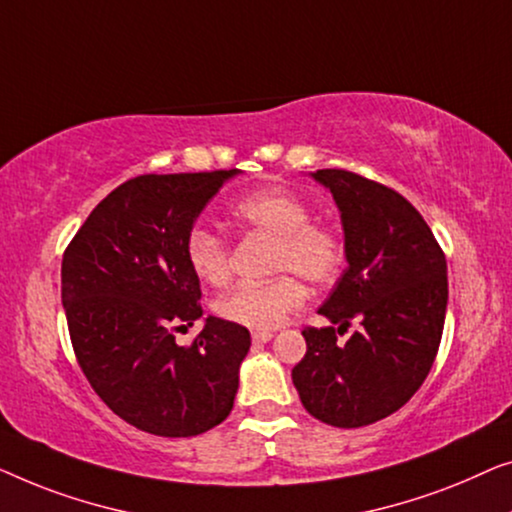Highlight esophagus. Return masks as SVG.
I'll return each mask as SVG.
<instances>
[{"label": "esophagus", "mask_w": 512, "mask_h": 512, "mask_svg": "<svg viewBox=\"0 0 512 512\" xmlns=\"http://www.w3.org/2000/svg\"><path fill=\"white\" fill-rule=\"evenodd\" d=\"M273 338V331H253V341L255 343H266Z\"/></svg>", "instance_id": "obj_1"}]
</instances>
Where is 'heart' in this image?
<instances>
[{
	"label": "heart",
	"mask_w": 512,
	"mask_h": 512,
	"mask_svg": "<svg viewBox=\"0 0 512 512\" xmlns=\"http://www.w3.org/2000/svg\"><path fill=\"white\" fill-rule=\"evenodd\" d=\"M239 225L276 239L271 271H292L311 285H327L343 269V241L327 227L313 225V211L297 194L269 187L248 194L232 208ZM185 257L194 276L206 285H225L232 276L227 241L206 227L187 234ZM306 299L301 280L291 273L266 283H241L215 299L213 311L220 320L255 331H269Z\"/></svg>",
	"instance_id": "obj_1"
}]
</instances>
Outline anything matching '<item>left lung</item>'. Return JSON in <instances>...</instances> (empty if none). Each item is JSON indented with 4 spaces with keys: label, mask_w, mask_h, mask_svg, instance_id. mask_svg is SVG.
Instances as JSON below:
<instances>
[{
    "label": "left lung",
    "mask_w": 512,
    "mask_h": 512,
    "mask_svg": "<svg viewBox=\"0 0 512 512\" xmlns=\"http://www.w3.org/2000/svg\"><path fill=\"white\" fill-rule=\"evenodd\" d=\"M341 211L348 269L306 327V355L292 369L304 408L331 427H366L399 410L429 376L443 336L448 266L415 206L392 187L345 169L311 174Z\"/></svg>",
    "instance_id": "obj_1"
}]
</instances>
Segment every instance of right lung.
<instances>
[{
  "mask_svg": "<svg viewBox=\"0 0 512 512\" xmlns=\"http://www.w3.org/2000/svg\"><path fill=\"white\" fill-rule=\"evenodd\" d=\"M239 174L136 176L102 199L62 257V306L76 359L115 415L155 436L187 438L232 413L250 331L208 315L190 345L201 287L185 257L194 220Z\"/></svg>",
  "mask_w": 512,
  "mask_h": 512,
  "instance_id": "obj_1",
  "label": "right lung"
}]
</instances>
